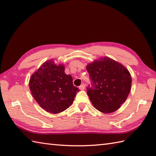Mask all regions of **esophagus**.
Listing matches in <instances>:
<instances>
[{"label": "esophagus", "mask_w": 156, "mask_h": 156, "mask_svg": "<svg viewBox=\"0 0 156 156\" xmlns=\"http://www.w3.org/2000/svg\"><path fill=\"white\" fill-rule=\"evenodd\" d=\"M84 88H85V85L84 84H82V85L80 86V87H79V89H80V90H84Z\"/></svg>", "instance_id": "esophagus-1"}]
</instances>
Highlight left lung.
<instances>
[{
	"mask_svg": "<svg viewBox=\"0 0 156 156\" xmlns=\"http://www.w3.org/2000/svg\"><path fill=\"white\" fill-rule=\"evenodd\" d=\"M91 87L87 88L92 105L100 112L111 113L121 107L131 88V76L123 65L108 57L87 66Z\"/></svg>",
	"mask_w": 156,
	"mask_h": 156,
	"instance_id": "1",
	"label": "left lung"
}]
</instances>
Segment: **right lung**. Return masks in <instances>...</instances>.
Returning a JSON list of instances; mask_svg holds the SVG:
<instances>
[{"label": "right lung", "mask_w": 156, "mask_h": 156, "mask_svg": "<svg viewBox=\"0 0 156 156\" xmlns=\"http://www.w3.org/2000/svg\"><path fill=\"white\" fill-rule=\"evenodd\" d=\"M65 66L56 65L53 59L45 62L33 74L29 88L33 97L45 111L58 114L69 107L80 90L73 85L71 75L64 72Z\"/></svg>", "instance_id": "add662e5"}]
</instances>
